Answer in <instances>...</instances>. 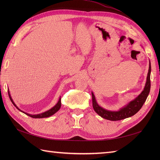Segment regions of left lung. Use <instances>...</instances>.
Instances as JSON below:
<instances>
[{
	"label": "left lung",
	"mask_w": 160,
	"mask_h": 160,
	"mask_svg": "<svg viewBox=\"0 0 160 160\" xmlns=\"http://www.w3.org/2000/svg\"><path fill=\"white\" fill-rule=\"evenodd\" d=\"M151 62L149 60V68L148 72L147 74V82H146L145 86L143 91L135 98L133 100L129 102L124 106L121 107L118 111H111L100 107L97 102L96 97L93 92L92 94V102H93V108L94 111L102 118L106 120H111V121H118L123 120L125 118H128L134 115L135 113L140 110L142 107L143 106L148 96L149 92L151 89Z\"/></svg>",
	"instance_id": "obj_1"
}]
</instances>
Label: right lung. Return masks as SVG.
Wrapping results in <instances>:
<instances>
[{"label": "right lung", "mask_w": 160, "mask_h": 160, "mask_svg": "<svg viewBox=\"0 0 160 160\" xmlns=\"http://www.w3.org/2000/svg\"><path fill=\"white\" fill-rule=\"evenodd\" d=\"M8 94H9V97L10 98V100H11L12 102L13 103V104L14 105V106L16 107V108L18 110H19L20 111L22 112L23 113H25L26 115H28V116L31 117V118H49L50 116H52V115H53V114H55L56 112H58L59 111V109L61 107V98L60 97L58 101V102L56 103V104L55 105V106L53 107L52 108H50V109H49L48 111H45L43 112V113H39V114H34V115H32V114H29V113H26V112L25 111H22V110H20V108L16 106V104L14 103V102H13V99L12 98V96L11 95H10V93H9V91L8 89Z\"/></svg>", "instance_id": "right-lung-1"}]
</instances>
